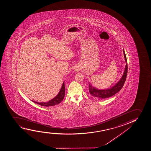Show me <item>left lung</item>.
<instances>
[{
	"mask_svg": "<svg viewBox=\"0 0 151 151\" xmlns=\"http://www.w3.org/2000/svg\"><path fill=\"white\" fill-rule=\"evenodd\" d=\"M124 55L125 57V61L126 62V65L125 67V71L124 72L123 76L119 81L114 85V86L109 89H98L93 88L91 84L89 83V91L90 94L93 97H96L98 99H106L109 97H111L115 95L117 92L122 89L123 88L124 84L125 83V81L126 79L127 71H128V65H127V61L126 56L125 54V51L124 50Z\"/></svg>",
	"mask_w": 151,
	"mask_h": 151,
	"instance_id": "8db88e82",
	"label": "left lung"
}]
</instances>
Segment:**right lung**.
I'll return each instance as SVG.
<instances>
[{
    "mask_svg": "<svg viewBox=\"0 0 151 151\" xmlns=\"http://www.w3.org/2000/svg\"><path fill=\"white\" fill-rule=\"evenodd\" d=\"M65 95V83L63 82L59 93H58V95L56 96V97H54L53 99L49 101L48 102L39 103L34 101H32L37 104L40 105L41 106H46V107L54 106L62 102L64 98Z\"/></svg>",
    "mask_w": 151,
    "mask_h": 151,
    "instance_id": "add662e5",
    "label": "right lung"
}]
</instances>
